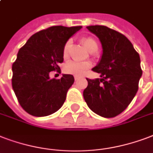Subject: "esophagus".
<instances>
[{
  "mask_svg": "<svg viewBox=\"0 0 153 153\" xmlns=\"http://www.w3.org/2000/svg\"><path fill=\"white\" fill-rule=\"evenodd\" d=\"M79 79H80V77L79 76H74V80H75V81H78Z\"/></svg>",
  "mask_w": 153,
  "mask_h": 153,
  "instance_id": "1",
  "label": "esophagus"
}]
</instances>
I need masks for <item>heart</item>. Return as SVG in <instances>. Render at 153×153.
Masks as SVG:
<instances>
[{"mask_svg":"<svg viewBox=\"0 0 153 153\" xmlns=\"http://www.w3.org/2000/svg\"><path fill=\"white\" fill-rule=\"evenodd\" d=\"M82 42L84 45L87 51L90 53H94L98 51L99 45L97 41L91 37H85L82 39ZM71 40H68L64 45L62 50V56L64 59L68 58L69 51L71 46ZM92 64L90 62H69L64 66V71L66 74H72L74 76H81L91 67Z\"/></svg>","mask_w":153,"mask_h":153,"instance_id":"obj_1","label":"heart"}]
</instances>
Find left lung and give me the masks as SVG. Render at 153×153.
<instances>
[{"instance_id":"8db88e82","label":"left lung","mask_w":153,"mask_h":153,"mask_svg":"<svg viewBox=\"0 0 153 153\" xmlns=\"http://www.w3.org/2000/svg\"><path fill=\"white\" fill-rule=\"evenodd\" d=\"M102 47V58L92 71L101 79H89L83 97L97 115L112 118L123 112L138 91L142 75L140 58L125 36L104 25H90Z\"/></svg>"}]
</instances>
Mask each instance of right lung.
I'll use <instances>...</instances> for the list:
<instances>
[{"label":"right lung","mask_w":153,"mask_h":153,"mask_svg":"<svg viewBox=\"0 0 153 153\" xmlns=\"http://www.w3.org/2000/svg\"><path fill=\"white\" fill-rule=\"evenodd\" d=\"M82 26L56 25L32 35L20 49L12 66V87L22 108L33 116H46L61 108L66 93L74 83L72 74L50 79L60 71L64 45Z\"/></svg>","instance_id":"right-lung-1"}]
</instances>
